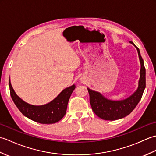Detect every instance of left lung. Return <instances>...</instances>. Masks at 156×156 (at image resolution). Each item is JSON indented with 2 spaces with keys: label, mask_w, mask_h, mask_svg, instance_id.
<instances>
[{
  "label": "left lung",
  "mask_w": 156,
  "mask_h": 156,
  "mask_svg": "<svg viewBox=\"0 0 156 156\" xmlns=\"http://www.w3.org/2000/svg\"><path fill=\"white\" fill-rule=\"evenodd\" d=\"M136 48L141 63L140 78L137 90L131 97L123 101H110L105 98L99 92L88 88L92 111L98 117L104 120L115 121L126 117L133 111L141 100L145 88V68L140 49L137 47Z\"/></svg>",
  "instance_id": "left-lung-1"
}]
</instances>
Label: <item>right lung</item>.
<instances>
[{"mask_svg":"<svg viewBox=\"0 0 156 156\" xmlns=\"http://www.w3.org/2000/svg\"><path fill=\"white\" fill-rule=\"evenodd\" d=\"M9 84L11 98L21 113L31 120L41 124L55 123L64 117L69 97L76 88L74 84L64 89L54 100L48 104L34 106L24 102L16 94L11 86L10 79Z\"/></svg>","mask_w":156,"mask_h":156,"instance_id":"right-lung-1","label":"right lung"}]
</instances>
